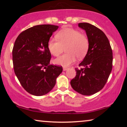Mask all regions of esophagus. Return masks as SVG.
<instances>
[{
  "label": "esophagus",
  "mask_w": 127,
  "mask_h": 127,
  "mask_svg": "<svg viewBox=\"0 0 127 127\" xmlns=\"http://www.w3.org/2000/svg\"><path fill=\"white\" fill-rule=\"evenodd\" d=\"M67 69H68V68H67V67H63V70H64V71L67 70Z\"/></svg>",
  "instance_id": "34e87169"
}]
</instances>
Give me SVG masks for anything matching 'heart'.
<instances>
[{"label": "heart", "mask_w": 127, "mask_h": 127, "mask_svg": "<svg viewBox=\"0 0 127 127\" xmlns=\"http://www.w3.org/2000/svg\"><path fill=\"white\" fill-rule=\"evenodd\" d=\"M58 41L50 39L47 47L50 53L54 56L61 54L64 47L66 53L54 60L55 64L68 66L75 62L76 58L82 59L86 56L89 48V41L87 37L81 34L76 29L66 28L60 31L56 34Z\"/></svg>", "instance_id": "1"}]
</instances>
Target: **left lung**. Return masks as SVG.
Returning a JSON list of instances; mask_svg holds the SVG:
<instances>
[{
	"instance_id": "8db88e82",
	"label": "left lung",
	"mask_w": 127,
	"mask_h": 127,
	"mask_svg": "<svg viewBox=\"0 0 127 127\" xmlns=\"http://www.w3.org/2000/svg\"><path fill=\"white\" fill-rule=\"evenodd\" d=\"M78 25L86 31L89 48L79 64L83 68L75 69L76 76L70 84L78 93L91 95L101 90L107 82L112 69V50L108 39L100 29L86 22Z\"/></svg>"
}]
</instances>
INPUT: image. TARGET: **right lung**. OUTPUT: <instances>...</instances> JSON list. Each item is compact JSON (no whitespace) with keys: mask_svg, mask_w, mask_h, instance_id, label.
<instances>
[{"mask_svg":"<svg viewBox=\"0 0 127 127\" xmlns=\"http://www.w3.org/2000/svg\"><path fill=\"white\" fill-rule=\"evenodd\" d=\"M59 27L40 25L19 34L14 44L13 62L15 75L23 88L34 96H42L55 86L62 66L50 65L47 44Z\"/></svg>","mask_w":127,"mask_h":127,"instance_id":"obj_1","label":"right lung"}]
</instances>
